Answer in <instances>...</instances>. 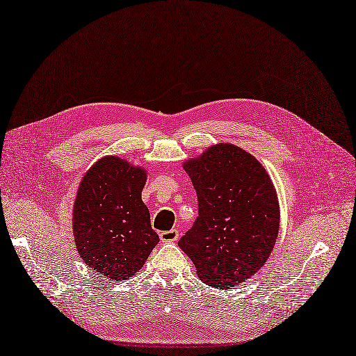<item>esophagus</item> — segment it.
I'll return each instance as SVG.
<instances>
[{
  "instance_id": "34e87169",
  "label": "esophagus",
  "mask_w": 356,
  "mask_h": 356,
  "mask_svg": "<svg viewBox=\"0 0 356 356\" xmlns=\"http://www.w3.org/2000/svg\"><path fill=\"white\" fill-rule=\"evenodd\" d=\"M179 238V231L177 229H168L160 233V240L163 243H175Z\"/></svg>"
}]
</instances>
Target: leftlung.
<instances>
[{"mask_svg": "<svg viewBox=\"0 0 356 356\" xmlns=\"http://www.w3.org/2000/svg\"><path fill=\"white\" fill-rule=\"evenodd\" d=\"M199 216L179 247L204 284L229 289L269 259L280 231V202L260 161L234 144H216L183 163Z\"/></svg>", "mask_w": 356, "mask_h": 356, "instance_id": "obj_1", "label": "left lung"}]
</instances>
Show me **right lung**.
<instances>
[{
	"instance_id": "obj_1",
	"label": "right lung",
	"mask_w": 356,
	"mask_h": 356,
	"mask_svg": "<svg viewBox=\"0 0 356 356\" xmlns=\"http://www.w3.org/2000/svg\"><path fill=\"white\" fill-rule=\"evenodd\" d=\"M147 170L106 156L83 176L72 208V233L84 264L116 282L131 280L160 241L143 202Z\"/></svg>"
}]
</instances>
